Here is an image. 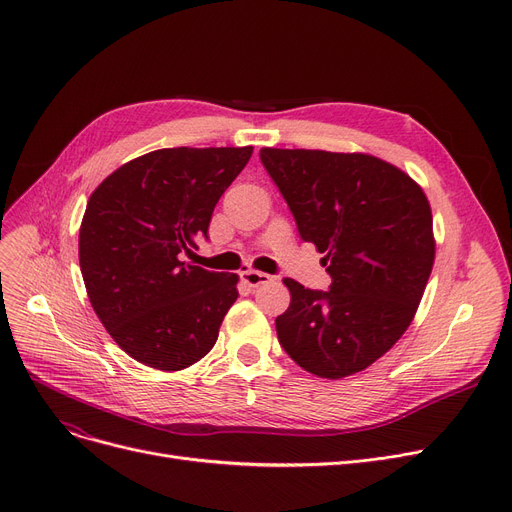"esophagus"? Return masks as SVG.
I'll use <instances>...</instances> for the list:
<instances>
[{"instance_id": "34e87169", "label": "esophagus", "mask_w": 512, "mask_h": 512, "mask_svg": "<svg viewBox=\"0 0 512 512\" xmlns=\"http://www.w3.org/2000/svg\"><path fill=\"white\" fill-rule=\"evenodd\" d=\"M240 280L245 282L249 288H257V286H261V284L270 282L272 276H267V274H263V272H255V270H245V272H240Z\"/></svg>"}]
</instances>
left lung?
<instances>
[{"mask_svg":"<svg viewBox=\"0 0 512 512\" xmlns=\"http://www.w3.org/2000/svg\"><path fill=\"white\" fill-rule=\"evenodd\" d=\"M259 157L332 278L328 290L284 278L280 346L319 378H346L409 328L434 265L432 209L405 172L378 157L270 147Z\"/></svg>","mask_w":512,"mask_h":512,"instance_id":"8db88e82","label":"left lung"}]
</instances>
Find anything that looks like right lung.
<instances>
[{
	"label": "right lung",
	"instance_id": "add662e5",
	"mask_svg": "<svg viewBox=\"0 0 512 512\" xmlns=\"http://www.w3.org/2000/svg\"><path fill=\"white\" fill-rule=\"evenodd\" d=\"M253 147L159 149L91 195L78 236L89 301L124 353L161 371L203 359L238 297L236 274L188 265Z\"/></svg>",
	"mask_w": 512,
	"mask_h": 512
}]
</instances>
